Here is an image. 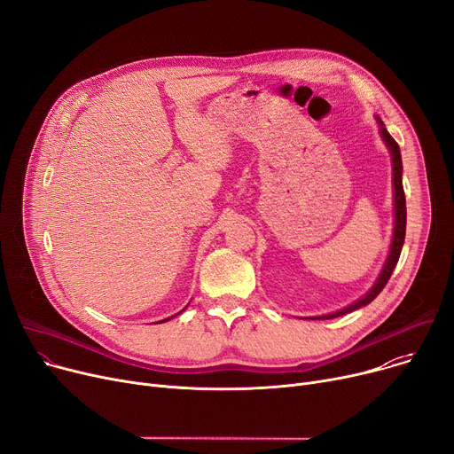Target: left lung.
I'll list each match as a JSON object with an SVG mask.
<instances>
[{
	"label": "left lung",
	"mask_w": 454,
	"mask_h": 454,
	"mask_svg": "<svg viewBox=\"0 0 454 454\" xmlns=\"http://www.w3.org/2000/svg\"><path fill=\"white\" fill-rule=\"evenodd\" d=\"M380 126H381V137L385 140V144L390 149V155H392V180H395V237H392V245H390V254L387 257V262L381 270V276L378 278L376 285L372 286V290L365 295L361 297L359 301H356L354 305L334 312V314H328V316H321L319 319H332V317H340L345 316L352 310H357L361 307L369 305L371 301H374L378 297V294L385 288V285L388 283L392 271H395L402 248H403V240H405V224H407V207H405V193H403V184H402V155H400V145L398 142L390 137V133L385 129L383 122L380 120Z\"/></svg>",
	"instance_id": "left-lung-1"
}]
</instances>
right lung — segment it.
Here are the masks:
<instances>
[{
	"label": "right lung",
	"mask_w": 454,
	"mask_h": 454,
	"mask_svg": "<svg viewBox=\"0 0 454 454\" xmlns=\"http://www.w3.org/2000/svg\"><path fill=\"white\" fill-rule=\"evenodd\" d=\"M164 321H166V319H164Z\"/></svg>",
	"instance_id": "right-lung-1"
}]
</instances>
